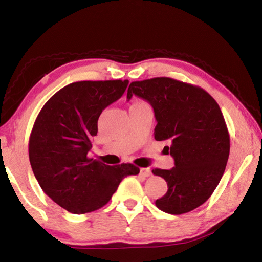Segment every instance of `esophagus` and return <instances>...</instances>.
<instances>
[{
  "label": "esophagus",
  "instance_id": "34e87169",
  "mask_svg": "<svg viewBox=\"0 0 262 262\" xmlns=\"http://www.w3.org/2000/svg\"><path fill=\"white\" fill-rule=\"evenodd\" d=\"M140 174H141L142 177H150V176H151V171H150V168L143 167V168H141Z\"/></svg>",
  "mask_w": 262,
  "mask_h": 262
}]
</instances>
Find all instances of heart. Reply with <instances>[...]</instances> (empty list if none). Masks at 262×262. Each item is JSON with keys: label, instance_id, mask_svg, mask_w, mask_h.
<instances>
[{"label": "heart", "instance_id": "1", "mask_svg": "<svg viewBox=\"0 0 262 262\" xmlns=\"http://www.w3.org/2000/svg\"><path fill=\"white\" fill-rule=\"evenodd\" d=\"M135 103H142V101H135Z\"/></svg>", "mask_w": 262, "mask_h": 262}]
</instances>
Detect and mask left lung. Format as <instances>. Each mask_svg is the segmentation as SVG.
Listing matches in <instances>:
<instances>
[{
	"label": "left lung",
	"mask_w": 262,
	"mask_h": 262,
	"mask_svg": "<svg viewBox=\"0 0 262 262\" xmlns=\"http://www.w3.org/2000/svg\"><path fill=\"white\" fill-rule=\"evenodd\" d=\"M133 95L154 107L155 139L170 141L166 148L174 158L171 170H152L168 187L155 203L172 215L194 210L214 193L229 158L230 135L219 104L202 88L170 77L132 82L127 98Z\"/></svg>",
	"instance_id": "1"
}]
</instances>
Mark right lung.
<instances>
[{
  "label": "right lung",
  "mask_w": 262,
  "mask_h": 262,
  "mask_svg": "<svg viewBox=\"0 0 262 262\" xmlns=\"http://www.w3.org/2000/svg\"><path fill=\"white\" fill-rule=\"evenodd\" d=\"M128 81H79L53 95L35 119L29 157L39 185L53 201L74 214L104 207L127 176L139 174L130 163L106 165L88 157L98 119L123 95Z\"/></svg>",
  "instance_id": "obj_1"
}]
</instances>
